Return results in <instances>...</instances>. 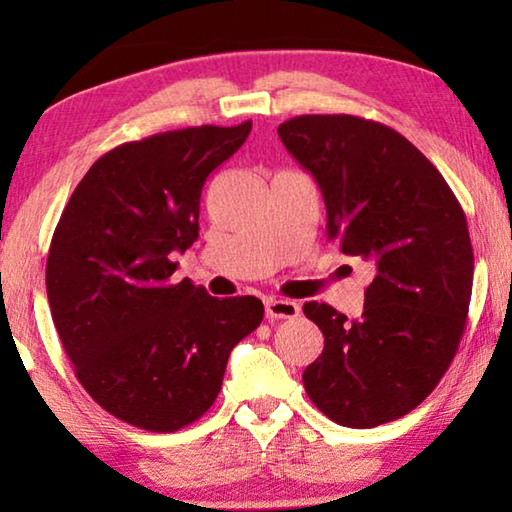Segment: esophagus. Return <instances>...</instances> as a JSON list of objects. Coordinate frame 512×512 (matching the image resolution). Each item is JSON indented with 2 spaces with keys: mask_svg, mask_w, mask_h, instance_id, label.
<instances>
[{
  "mask_svg": "<svg viewBox=\"0 0 512 512\" xmlns=\"http://www.w3.org/2000/svg\"><path fill=\"white\" fill-rule=\"evenodd\" d=\"M264 309H266L268 320H273V318H296L300 314L298 302L282 300V298H266Z\"/></svg>",
  "mask_w": 512,
  "mask_h": 512,
  "instance_id": "esophagus-1",
  "label": "esophagus"
}]
</instances>
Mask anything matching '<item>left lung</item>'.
I'll list each match as a JSON object with an SVG mask.
<instances>
[{
    "mask_svg": "<svg viewBox=\"0 0 512 512\" xmlns=\"http://www.w3.org/2000/svg\"><path fill=\"white\" fill-rule=\"evenodd\" d=\"M277 135L323 192L327 239L375 268L357 320L325 302L302 307L325 336L305 391L343 427L402 418L438 386L465 332L474 253L463 207L440 171L379 121L300 115Z\"/></svg>",
    "mask_w": 512,
    "mask_h": 512,
    "instance_id": "8db88e82",
    "label": "left lung"
}]
</instances>
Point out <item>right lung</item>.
Returning <instances> with one entry per match:
<instances>
[{
    "instance_id": "obj_1",
    "label": "right lung",
    "mask_w": 512,
    "mask_h": 512,
    "mask_svg": "<svg viewBox=\"0 0 512 512\" xmlns=\"http://www.w3.org/2000/svg\"><path fill=\"white\" fill-rule=\"evenodd\" d=\"M250 128L192 126L121 144L60 214L47 257L51 318L81 386L133 427L171 433L201 418L232 348L264 318L253 296L219 300L171 282V253L198 239L207 176Z\"/></svg>"
}]
</instances>
